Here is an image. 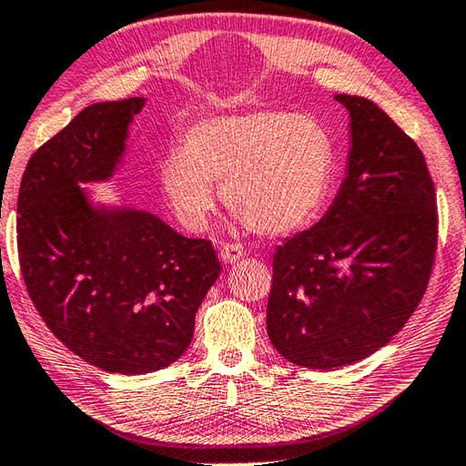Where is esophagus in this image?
Returning <instances> with one entry per match:
<instances>
[{"instance_id": "obj_1", "label": "esophagus", "mask_w": 466, "mask_h": 466, "mask_svg": "<svg viewBox=\"0 0 466 466\" xmlns=\"http://www.w3.org/2000/svg\"><path fill=\"white\" fill-rule=\"evenodd\" d=\"M244 246L242 244H236V242H226L220 246V258L222 262L226 264H236L238 259L244 256Z\"/></svg>"}]
</instances>
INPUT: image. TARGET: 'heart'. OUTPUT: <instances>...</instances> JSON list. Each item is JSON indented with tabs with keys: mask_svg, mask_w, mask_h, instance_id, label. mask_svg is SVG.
<instances>
[{
	"mask_svg": "<svg viewBox=\"0 0 466 466\" xmlns=\"http://www.w3.org/2000/svg\"><path fill=\"white\" fill-rule=\"evenodd\" d=\"M335 147L328 128L306 115L258 109L200 121L184 148L162 157L158 177L178 220L192 230L207 226L214 182L248 228L282 236L309 224L333 180Z\"/></svg>",
	"mask_w": 466,
	"mask_h": 466,
	"instance_id": "heart-1",
	"label": "heart"
}]
</instances>
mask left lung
Instances as JSON below:
<instances>
[{
    "label": "left lung",
    "instance_id": "obj_1",
    "mask_svg": "<svg viewBox=\"0 0 466 466\" xmlns=\"http://www.w3.org/2000/svg\"><path fill=\"white\" fill-rule=\"evenodd\" d=\"M351 116L338 197L309 230L278 246L266 326L288 361L335 370L365 360L423 299L437 252V194L420 148L363 96Z\"/></svg>",
    "mask_w": 466,
    "mask_h": 466
}]
</instances>
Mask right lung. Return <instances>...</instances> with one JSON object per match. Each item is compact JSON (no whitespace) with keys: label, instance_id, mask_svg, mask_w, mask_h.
<instances>
[{"label":"right lung","instance_id":"obj_1","mask_svg":"<svg viewBox=\"0 0 466 466\" xmlns=\"http://www.w3.org/2000/svg\"><path fill=\"white\" fill-rule=\"evenodd\" d=\"M143 96L95 103L29 158L17 197V254L51 333L103 371L143 375L175 363L220 276L212 242L157 216L95 208L79 187L113 175Z\"/></svg>","mask_w":466,"mask_h":466}]
</instances>
